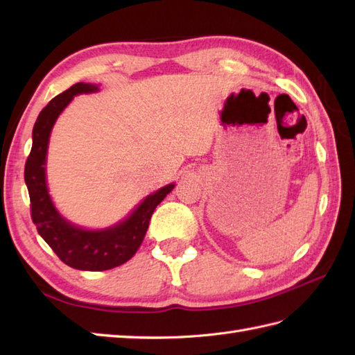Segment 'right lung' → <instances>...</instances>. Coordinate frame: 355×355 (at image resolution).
I'll use <instances>...</instances> for the list:
<instances>
[{"label":"right lung","instance_id":"obj_1","mask_svg":"<svg viewBox=\"0 0 355 355\" xmlns=\"http://www.w3.org/2000/svg\"><path fill=\"white\" fill-rule=\"evenodd\" d=\"M93 84H74L49 102L37 116L32 132V150L27 157L24 180L30 195V210L37 233L58 258L69 267L87 271H103L122 266L139 250L146 235L149 220L175 184H168L143 200L123 221L102 230H87L65 220L58 212L45 182V162L50 132L56 119L74 96L96 93Z\"/></svg>","mask_w":355,"mask_h":355}]
</instances>
